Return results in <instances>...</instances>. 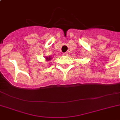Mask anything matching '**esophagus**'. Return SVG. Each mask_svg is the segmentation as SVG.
<instances>
[{"label":"esophagus","instance_id":"obj_1","mask_svg":"<svg viewBox=\"0 0 120 120\" xmlns=\"http://www.w3.org/2000/svg\"><path fill=\"white\" fill-rule=\"evenodd\" d=\"M64 55H68V52L64 53Z\"/></svg>","mask_w":120,"mask_h":120}]
</instances>
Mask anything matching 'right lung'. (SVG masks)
<instances>
[{
  "label": "right lung",
  "instance_id": "right-lung-1",
  "mask_svg": "<svg viewBox=\"0 0 120 120\" xmlns=\"http://www.w3.org/2000/svg\"><path fill=\"white\" fill-rule=\"evenodd\" d=\"M45 59H46L47 61H49V60H51V57L50 56H49V57H48V56H45Z\"/></svg>",
  "mask_w": 120,
  "mask_h": 120
}]
</instances>
